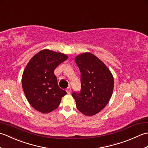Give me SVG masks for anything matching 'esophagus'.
<instances>
[{
	"label": "esophagus",
	"instance_id": "obj_1",
	"mask_svg": "<svg viewBox=\"0 0 148 148\" xmlns=\"http://www.w3.org/2000/svg\"><path fill=\"white\" fill-rule=\"evenodd\" d=\"M66 91H67V93H69V94H70L71 93V92H72V89H71V87H68L67 89H66Z\"/></svg>",
	"mask_w": 148,
	"mask_h": 148
}]
</instances>
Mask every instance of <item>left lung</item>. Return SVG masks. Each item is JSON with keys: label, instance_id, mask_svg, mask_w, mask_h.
I'll return each mask as SVG.
<instances>
[{"label": "left lung", "instance_id": "left-lung-1", "mask_svg": "<svg viewBox=\"0 0 148 148\" xmlns=\"http://www.w3.org/2000/svg\"><path fill=\"white\" fill-rule=\"evenodd\" d=\"M81 72V90L74 92L77 109L86 116L99 112L112 96L114 79L105 64L94 55L85 53L75 58Z\"/></svg>", "mask_w": 148, "mask_h": 148}]
</instances>
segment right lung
I'll return each mask as SVG.
<instances>
[{
	"instance_id": "1",
	"label": "right lung",
	"mask_w": 148,
	"mask_h": 148,
	"mask_svg": "<svg viewBox=\"0 0 148 148\" xmlns=\"http://www.w3.org/2000/svg\"><path fill=\"white\" fill-rule=\"evenodd\" d=\"M67 58L63 53L44 49L28 63L22 76V87L28 101L37 111H54L67 94L59 87L54 71Z\"/></svg>"
}]
</instances>
